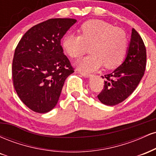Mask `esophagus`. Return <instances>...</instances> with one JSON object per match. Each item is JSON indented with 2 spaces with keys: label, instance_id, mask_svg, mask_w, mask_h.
Returning <instances> with one entry per match:
<instances>
[{
  "label": "esophagus",
  "instance_id": "34e87169",
  "mask_svg": "<svg viewBox=\"0 0 156 156\" xmlns=\"http://www.w3.org/2000/svg\"><path fill=\"white\" fill-rule=\"evenodd\" d=\"M80 74H81L82 76L83 77H85V78H89V77L91 76V74L89 73H84V72H81V71H80Z\"/></svg>",
  "mask_w": 156,
  "mask_h": 156
}]
</instances>
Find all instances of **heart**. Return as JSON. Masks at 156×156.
I'll use <instances>...</instances> for the list:
<instances>
[{
	"label": "heart",
	"instance_id": "b5f03b06",
	"mask_svg": "<svg viewBox=\"0 0 156 156\" xmlns=\"http://www.w3.org/2000/svg\"><path fill=\"white\" fill-rule=\"evenodd\" d=\"M80 33L64 36L62 47L72 58L81 56L90 48L92 54L77 62L80 70H95L103 64L114 69L125 60L129 41L122 28L101 20H91L81 25Z\"/></svg>",
	"mask_w": 156,
	"mask_h": 156
}]
</instances>
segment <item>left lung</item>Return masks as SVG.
<instances>
[{
    "label": "left lung",
    "instance_id": "8db88e82",
    "mask_svg": "<svg viewBox=\"0 0 156 156\" xmlns=\"http://www.w3.org/2000/svg\"><path fill=\"white\" fill-rule=\"evenodd\" d=\"M146 48L141 36L134 28L127 56L123 63L112 73L102 76L105 78L104 87L98 95L103 104L115 105L124 101L135 90L144 74Z\"/></svg>",
    "mask_w": 156,
    "mask_h": 156
}]
</instances>
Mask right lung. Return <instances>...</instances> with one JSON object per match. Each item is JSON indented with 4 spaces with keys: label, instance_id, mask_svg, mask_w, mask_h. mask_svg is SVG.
I'll use <instances>...</instances> for the list:
<instances>
[{
    "label": "right lung",
    "instance_id": "obj_1",
    "mask_svg": "<svg viewBox=\"0 0 156 156\" xmlns=\"http://www.w3.org/2000/svg\"><path fill=\"white\" fill-rule=\"evenodd\" d=\"M76 19L53 18L23 35L15 48L12 80L17 95L31 110L47 113L57 104L66 78L74 72L61 39Z\"/></svg>",
    "mask_w": 156,
    "mask_h": 156
}]
</instances>
